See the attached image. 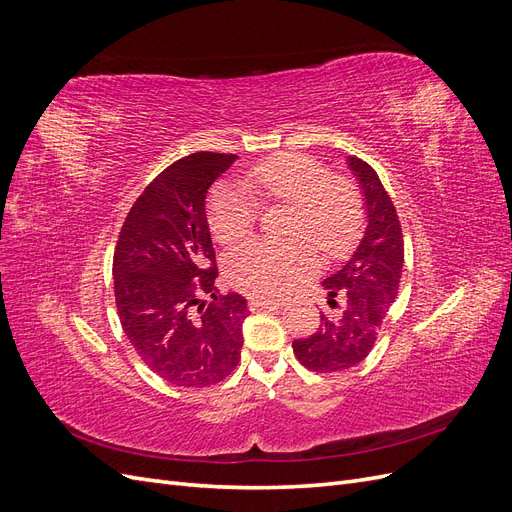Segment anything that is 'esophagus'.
Listing matches in <instances>:
<instances>
[{
  "label": "esophagus",
  "instance_id": "obj_1",
  "mask_svg": "<svg viewBox=\"0 0 512 512\" xmlns=\"http://www.w3.org/2000/svg\"><path fill=\"white\" fill-rule=\"evenodd\" d=\"M252 309H280L284 307V299H271V297H254L250 301Z\"/></svg>",
  "mask_w": 512,
  "mask_h": 512
}]
</instances>
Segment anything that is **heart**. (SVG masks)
Segmentation results:
<instances>
[{"mask_svg":"<svg viewBox=\"0 0 512 512\" xmlns=\"http://www.w3.org/2000/svg\"><path fill=\"white\" fill-rule=\"evenodd\" d=\"M243 183H220L211 192L207 220L215 239L232 245L250 235L260 215L258 198L290 203L288 235H301L290 241L254 239L228 254V280L245 292L286 294L316 269L315 242L324 256H339L361 228L363 205L354 183L331 175L327 164L305 153L262 160L245 170Z\"/></svg>","mask_w":512,"mask_h":512,"instance_id":"obj_1","label":"heart"}]
</instances>
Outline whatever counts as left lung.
Returning a JSON list of instances; mask_svg holds the SVG:
<instances>
[{"label":"left lung","mask_w":512,"mask_h":512,"mask_svg":"<svg viewBox=\"0 0 512 512\" xmlns=\"http://www.w3.org/2000/svg\"><path fill=\"white\" fill-rule=\"evenodd\" d=\"M348 166L363 194V237L344 265L322 282L331 309L320 314L318 331L292 342L299 363L318 374L350 369L371 352L404 269V235L391 196L367 162L348 158Z\"/></svg>","instance_id":"8db88e82"}]
</instances>
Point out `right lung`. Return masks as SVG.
Segmentation results:
<instances>
[{
	"label": "right lung",
	"mask_w": 512,
	"mask_h": 512,
	"mask_svg": "<svg viewBox=\"0 0 512 512\" xmlns=\"http://www.w3.org/2000/svg\"><path fill=\"white\" fill-rule=\"evenodd\" d=\"M235 153L198 151L170 164L136 198L113 258L115 303L130 344L166 382L209 386L241 361L247 301L220 294L205 200ZM209 293L205 306L199 297ZM199 309H195V305Z\"/></svg>",
	"instance_id": "1"
}]
</instances>
